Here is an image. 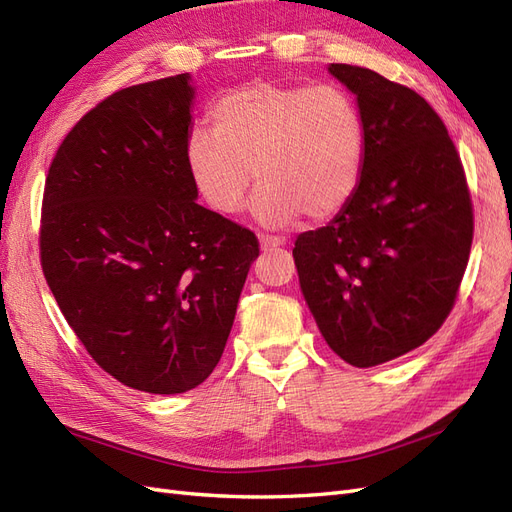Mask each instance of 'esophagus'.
<instances>
[{
	"label": "esophagus",
	"instance_id": "34e87169",
	"mask_svg": "<svg viewBox=\"0 0 512 512\" xmlns=\"http://www.w3.org/2000/svg\"><path fill=\"white\" fill-rule=\"evenodd\" d=\"M286 243V239L282 237H271V235H260V247L265 252L269 250H277V247H282Z\"/></svg>",
	"mask_w": 512,
	"mask_h": 512
}]
</instances>
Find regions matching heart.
<instances>
[{
  "label": "heart",
  "instance_id": "heart-1",
  "mask_svg": "<svg viewBox=\"0 0 512 512\" xmlns=\"http://www.w3.org/2000/svg\"><path fill=\"white\" fill-rule=\"evenodd\" d=\"M213 134L194 130L185 166L200 198L220 215L243 209L252 173V211L267 226L329 220L359 190L365 126L359 106L335 85L252 81L209 108Z\"/></svg>",
  "mask_w": 512,
  "mask_h": 512
}]
</instances>
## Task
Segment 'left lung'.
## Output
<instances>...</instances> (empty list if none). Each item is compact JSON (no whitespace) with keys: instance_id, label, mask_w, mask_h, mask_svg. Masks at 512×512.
I'll return each mask as SVG.
<instances>
[{"instance_id":"8db88e82","label":"left lung","mask_w":512,"mask_h":512,"mask_svg":"<svg viewBox=\"0 0 512 512\" xmlns=\"http://www.w3.org/2000/svg\"><path fill=\"white\" fill-rule=\"evenodd\" d=\"M356 96L365 164L348 207L294 241L305 303L329 348L354 367L406 354L455 305L472 245V200L457 149L416 91L331 64Z\"/></svg>"}]
</instances>
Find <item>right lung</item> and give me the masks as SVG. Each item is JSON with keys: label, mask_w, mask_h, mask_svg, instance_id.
I'll return each mask as SVG.
<instances>
[{"label": "right lung", "mask_w": 512, "mask_h": 512, "mask_svg": "<svg viewBox=\"0 0 512 512\" xmlns=\"http://www.w3.org/2000/svg\"><path fill=\"white\" fill-rule=\"evenodd\" d=\"M190 74L121 89L68 132L49 168L40 258L94 361L153 395L196 389L220 363L254 232L196 203L185 166Z\"/></svg>", "instance_id": "add662e5"}]
</instances>
